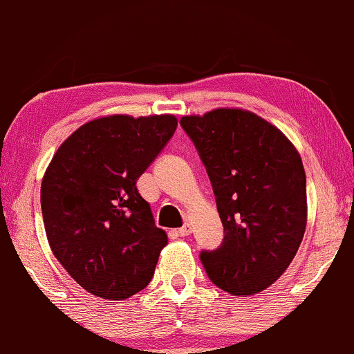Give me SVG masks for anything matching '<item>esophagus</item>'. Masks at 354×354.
<instances>
[{
    "mask_svg": "<svg viewBox=\"0 0 354 354\" xmlns=\"http://www.w3.org/2000/svg\"><path fill=\"white\" fill-rule=\"evenodd\" d=\"M177 233L180 234V236H189V234L192 233V226H191V224H184L182 227H178Z\"/></svg>",
    "mask_w": 354,
    "mask_h": 354,
    "instance_id": "obj_1",
    "label": "esophagus"
}]
</instances>
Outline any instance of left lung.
<instances>
[{
  "label": "left lung",
  "instance_id": "obj_1",
  "mask_svg": "<svg viewBox=\"0 0 354 354\" xmlns=\"http://www.w3.org/2000/svg\"><path fill=\"white\" fill-rule=\"evenodd\" d=\"M206 165L224 239L201 253L211 282L248 297L282 277L307 224L306 170L294 143L248 109L182 116Z\"/></svg>",
  "mask_w": 354,
  "mask_h": 354
}]
</instances>
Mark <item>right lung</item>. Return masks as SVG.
<instances>
[{"mask_svg":"<svg viewBox=\"0 0 354 354\" xmlns=\"http://www.w3.org/2000/svg\"><path fill=\"white\" fill-rule=\"evenodd\" d=\"M174 115H111L79 127L41 178L45 233L84 290L124 300L150 283L167 233L136 180L172 138Z\"/></svg>","mask_w":354,"mask_h":354,"instance_id":"right-lung-1","label":"right lung"}]
</instances>
